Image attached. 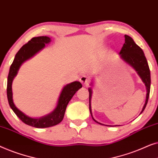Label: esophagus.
<instances>
[{
  "label": "esophagus",
  "mask_w": 158,
  "mask_h": 158,
  "mask_svg": "<svg viewBox=\"0 0 158 158\" xmlns=\"http://www.w3.org/2000/svg\"><path fill=\"white\" fill-rule=\"evenodd\" d=\"M80 81H81V83L83 84L84 85H89L90 84V79L89 77L88 76H86V75H82L81 77V78H80Z\"/></svg>",
  "instance_id": "34e87169"
}]
</instances>
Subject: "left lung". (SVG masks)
<instances>
[{
	"label": "left lung",
	"mask_w": 158,
	"mask_h": 158,
	"mask_svg": "<svg viewBox=\"0 0 158 158\" xmlns=\"http://www.w3.org/2000/svg\"><path fill=\"white\" fill-rule=\"evenodd\" d=\"M125 37V42L124 45H123L122 49H121L119 55L127 63L132 67L135 70L137 71L138 75L141 77L142 81L145 84V86L147 88V96H146V101L144 103L143 109L142 110V113L143 111L145 109L147 103L148 102L149 96H150V68H149V65L147 61V59L144 56V54L142 51V49L134 42L132 38L128 35H124ZM89 91V110L90 113L92 116L91 112V107H90V100H91V96H92V90L90 88L88 89ZM93 118V116H92ZM95 122L96 123H98L97 121H96L93 118ZM101 124V123H98Z\"/></svg>",
	"instance_id": "obj_1"
}]
</instances>
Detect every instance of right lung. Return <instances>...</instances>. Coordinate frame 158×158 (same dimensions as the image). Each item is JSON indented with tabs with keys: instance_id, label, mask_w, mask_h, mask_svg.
Wrapping results in <instances>:
<instances>
[{
	"instance_id": "1",
	"label": "right lung",
	"mask_w": 158,
	"mask_h": 158,
	"mask_svg": "<svg viewBox=\"0 0 158 158\" xmlns=\"http://www.w3.org/2000/svg\"><path fill=\"white\" fill-rule=\"evenodd\" d=\"M50 42V38L46 36H42L32 38L27 44L23 45L15 56L14 62L10 67L8 76L7 97L10 107L23 123L29 126L36 127V128H47V127L55 126L61 122L64 118V112H65L69 101L71 100L77 90L82 88V84L78 81L73 82L64 86L60 96L57 108L49 115L40 118H33L26 116L14 105L12 98L11 85L13 80L16 75L21 64L26 60L34 56L43 47H44L45 44Z\"/></svg>"
}]
</instances>
